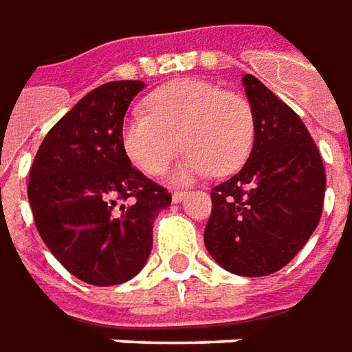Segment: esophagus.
I'll list each match as a JSON object with an SVG mask.
<instances>
[{
	"label": "esophagus",
	"mask_w": 352,
	"mask_h": 352,
	"mask_svg": "<svg viewBox=\"0 0 352 352\" xmlns=\"http://www.w3.org/2000/svg\"><path fill=\"white\" fill-rule=\"evenodd\" d=\"M185 197H187V192H183V190H175V192H173V195H171V200H173V202H183V200H185Z\"/></svg>",
	"instance_id": "1"
}]
</instances>
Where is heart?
Here are the masks:
<instances>
[{
    "mask_svg": "<svg viewBox=\"0 0 352 352\" xmlns=\"http://www.w3.org/2000/svg\"><path fill=\"white\" fill-rule=\"evenodd\" d=\"M148 113L136 111L120 130L130 162L148 175L162 173L179 148L188 152L173 171V181L228 175L245 164L255 140L249 103L204 79H177L150 93ZM182 144H178V140Z\"/></svg>",
    "mask_w": 352,
    "mask_h": 352,
    "instance_id": "heart-1",
    "label": "heart"
}]
</instances>
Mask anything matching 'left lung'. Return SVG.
<instances>
[{
    "label": "left lung",
    "instance_id": "8db88e82",
    "mask_svg": "<svg viewBox=\"0 0 352 352\" xmlns=\"http://www.w3.org/2000/svg\"><path fill=\"white\" fill-rule=\"evenodd\" d=\"M255 140L239 173L212 188L204 245L239 276L280 271L318 228L325 169L302 118L251 74L241 78Z\"/></svg>",
    "mask_w": 352,
    "mask_h": 352
}]
</instances>
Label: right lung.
I'll return each mask as SVG.
<instances>
[{
    "mask_svg": "<svg viewBox=\"0 0 352 352\" xmlns=\"http://www.w3.org/2000/svg\"><path fill=\"white\" fill-rule=\"evenodd\" d=\"M142 81H109L89 91L43 140L29 173L36 230L74 276L93 286L126 283L142 271L153 222L171 195L132 167L120 142ZM124 199L120 209L116 204Z\"/></svg>",
    "mask_w": 352,
    "mask_h": 352,
    "instance_id": "obj_1",
    "label": "right lung"
}]
</instances>
